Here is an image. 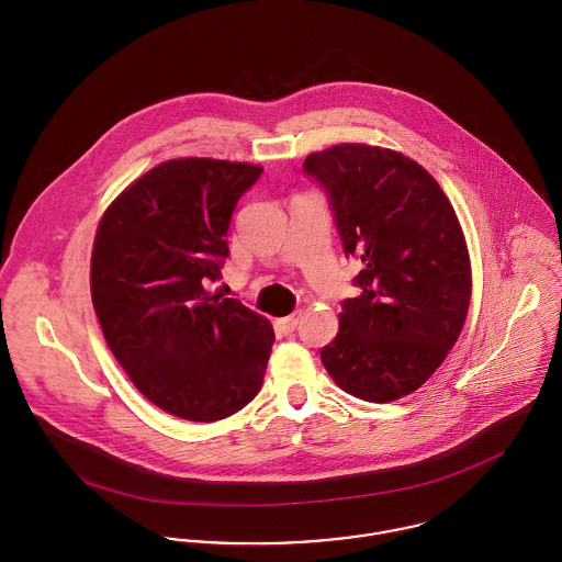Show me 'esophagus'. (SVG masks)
I'll return each mask as SVG.
<instances>
[{
    "label": "esophagus",
    "instance_id": "obj_1",
    "mask_svg": "<svg viewBox=\"0 0 562 562\" xmlns=\"http://www.w3.org/2000/svg\"><path fill=\"white\" fill-rule=\"evenodd\" d=\"M301 321V312H294V314H290V316H285V318H281V321H277V326H279V330L281 333H292L294 328H296V324Z\"/></svg>",
    "mask_w": 562,
    "mask_h": 562
}]
</instances>
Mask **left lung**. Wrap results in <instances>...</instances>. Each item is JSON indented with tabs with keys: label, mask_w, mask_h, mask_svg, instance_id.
<instances>
[{
	"label": "left lung",
	"mask_w": 562,
	"mask_h": 562,
	"mask_svg": "<svg viewBox=\"0 0 562 562\" xmlns=\"http://www.w3.org/2000/svg\"><path fill=\"white\" fill-rule=\"evenodd\" d=\"M303 170L328 199L346 257L363 263L322 363L355 398L398 401L432 376L468 318L472 268L454 207L392 149L335 145Z\"/></svg>",
	"instance_id": "1"
}]
</instances>
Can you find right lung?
Segmentation results:
<instances>
[{
    "mask_svg": "<svg viewBox=\"0 0 562 562\" xmlns=\"http://www.w3.org/2000/svg\"><path fill=\"white\" fill-rule=\"evenodd\" d=\"M261 172L164 161L108 207L94 236L90 294L103 337L140 394L181 419H225L263 383L272 324L205 290L223 277L232 214Z\"/></svg>",
    "mask_w": 562,
    "mask_h": 562,
    "instance_id": "add662e5",
    "label": "right lung"
}]
</instances>
